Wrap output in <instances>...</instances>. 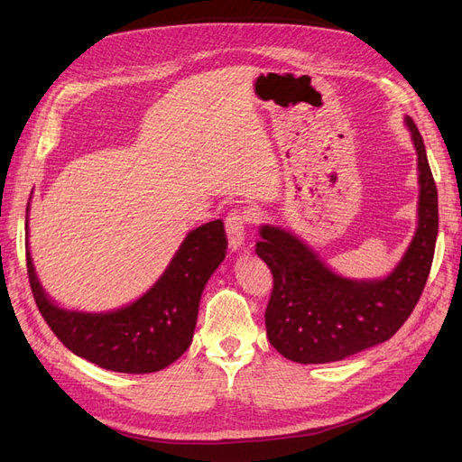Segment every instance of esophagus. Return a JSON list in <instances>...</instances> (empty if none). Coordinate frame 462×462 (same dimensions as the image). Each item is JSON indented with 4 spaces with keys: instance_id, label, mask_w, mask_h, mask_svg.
Masks as SVG:
<instances>
[{
    "instance_id": "1",
    "label": "esophagus",
    "mask_w": 462,
    "mask_h": 462,
    "mask_svg": "<svg viewBox=\"0 0 462 462\" xmlns=\"http://www.w3.org/2000/svg\"><path fill=\"white\" fill-rule=\"evenodd\" d=\"M254 214L248 208H235L226 217V231L229 246L233 250H239L245 245V229L250 221H253Z\"/></svg>"
}]
</instances>
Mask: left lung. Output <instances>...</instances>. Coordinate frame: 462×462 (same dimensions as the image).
Instances as JSON below:
<instances>
[{
  "instance_id": "obj_1",
  "label": "left lung",
  "mask_w": 462,
  "mask_h": 462,
  "mask_svg": "<svg viewBox=\"0 0 462 462\" xmlns=\"http://www.w3.org/2000/svg\"><path fill=\"white\" fill-rule=\"evenodd\" d=\"M418 153V227L397 268L383 279L356 282L333 273L299 236L263 226L256 254L273 275L265 309L270 343L300 365H326L393 337L426 287L439 227L438 189L422 134L407 117Z\"/></svg>"
}]
</instances>
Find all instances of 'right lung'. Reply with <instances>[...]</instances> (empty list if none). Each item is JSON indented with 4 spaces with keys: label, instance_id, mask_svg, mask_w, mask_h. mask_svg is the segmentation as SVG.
<instances>
[{
    "label": "right lung",
    "instance_id": "add662e5",
    "mask_svg": "<svg viewBox=\"0 0 462 462\" xmlns=\"http://www.w3.org/2000/svg\"><path fill=\"white\" fill-rule=\"evenodd\" d=\"M227 253L223 221L190 231L171 263L146 295L114 312H77L55 306L34 273L26 268L38 310L69 351L100 368L123 374L163 370L192 343L204 285Z\"/></svg>",
    "mask_w": 462,
    "mask_h": 462
}]
</instances>
